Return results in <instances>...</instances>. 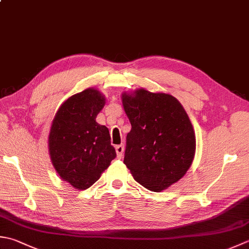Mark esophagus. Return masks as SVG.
Listing matches in <instances>:
<instances>
[{
    "label": "esophagus",
    "instance_id": "esophagus-1",
    "mask_svg": "<svg viewBox=\"0 0 249 249\" xmlns=\"http://www.w3.org/2000/svg\"><path fill=\"white\" fill-rule=\"evenodd\" d=\"M115 151H116V155H118V158L121 159L123 157V152H124V145L119 144L115 147Z\"/></svg>",
    "mask_w": 249,
    "mask_h": 249
}]
</instances>
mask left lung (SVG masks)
<instances>
[{"label": "left lung", "instance_id": "1", "mask_svg": "<svg viewBox=\"0 0 249 249\" xmlns=\"http://www.w3.org/2000/svg\"><path fill=\"white\" fill-rule=\"evenodd\" d=\"M131 129L124 164L134 179L154 192L172 186L190 168L196 136L187 112L172 95L139 89L122 97Z\"/></svg>", "mask_w": 249, "mask_h": 249}]
</instances>
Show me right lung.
Masks as SVG:
<instances>
[{
	"label": "right lung",
	"mask_w": 249,
	"mask_h": 249,
	"mask_svg": "<svg viewBox=\"0 0 249 249\" xmlns=\"http://www.w3.org/2000/svg\"><path fill=\"white\" fill-rule=\"evenodd\" d=\"M105 97L89 89L66 100L53 121L48 144L53 167L77 190L91 187L116 158L109 129L96 122Z\"/></svg>",
	"instance_id": "add662e5"
}]
</instances>
